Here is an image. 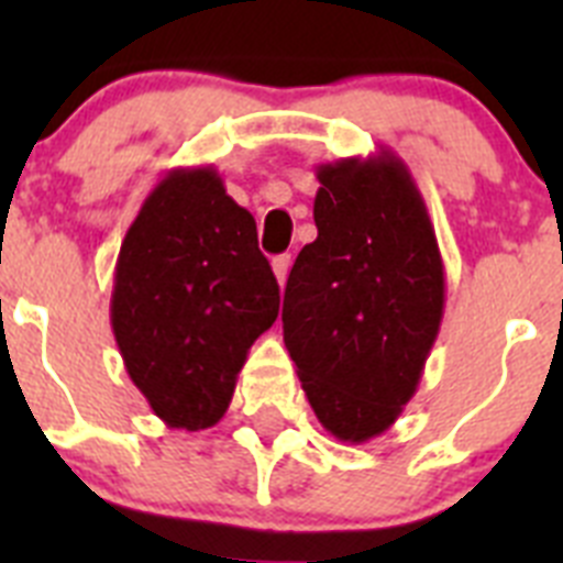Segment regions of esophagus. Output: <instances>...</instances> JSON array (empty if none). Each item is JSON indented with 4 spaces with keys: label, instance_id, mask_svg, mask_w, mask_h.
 <instances>
[{
    "label": "esophagus",
    "instance_id": "esophagus-1",
    "mask_svg": "<svg viewBox=\"0 0 563 563\" xmlns=\"http://www.w3.org/2000/svg\"><path fill=\"white\" fill-rule=\"evenodd\" d=\"M287 271H290V256H287V253H282V256L273 258V273H276L278 285H285Z\"/></svg>",
    "mask_w": 563,
    "mask_h": 563
}]
</instances>
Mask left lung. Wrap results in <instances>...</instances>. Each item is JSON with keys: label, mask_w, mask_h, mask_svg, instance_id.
<instances>
[{"label": "left lung", "mask_w": 563, "mask_h": 563, "mask_svg": "<svg viewBox=\"0 0 563 563\" xmlns=\"http://www.w3.org/2000/svg\"><path fill=\"white\" fill-rule=\"evenodd\" d=\"M318 236L285 287L282 327L318 422L369 442L415 397L445 310L429 208L391 148L316 166Z\"/></svg>", "instance_id": "obj_1"}]
</instances>
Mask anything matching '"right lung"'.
Segmentation results:
<instances>
[{"label":"right lung","mask_w":563,"mask_h":563,"mask_svg":"<svg viewBox=\"0 0 563 563\" xmlns=\"http://www.w3.org/2000/svg\"><path fill=\"white\" fill-rule=\"evenodd\" d=\"M276 316L256 220L228 197L220 172L163 174L123 236L109 301L123 366L154 415L168 429L217 426Z\"/></svg>","instance_id":"obj_1"}]
</instances>
